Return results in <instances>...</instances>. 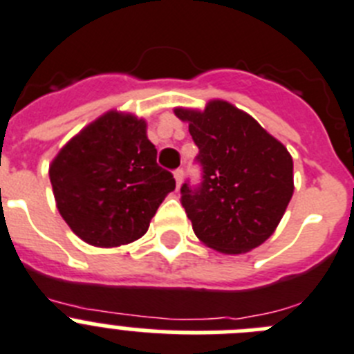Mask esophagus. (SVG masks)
<instances>
[{"instance_id":"obj_1","label":"esophagus","mask_w":354,"mask_h":354,"mask_svg":"<svg viewBox=\"0 0 354 354\" xmlns=\"http://www.w3.org/2000/svg\"><path fill=\"white\" fill-rule=\"evenodd\" d=\"M183 176H185L183 169H176V171H174V180H176V187H178V189H180L181 183H183Z\"/></svg>"}]
</instances>
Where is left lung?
<instances>
[{"label":"left lung","instance_id":"left-lung-1","mask_svg":"<svg viewBox=\"0 0 354 354\" xmlns=\"http://www.w3.org/2000/svg\"><path fill=\"white\" fill-rule=\"evenodd\" d=\"M199 148V187H181V205L196 236L224 254L268 240L292 197V158L252 116L224 100L205 111L176 107Z\"/></svg>","mask_w":354,"mask_h":354}]
</instances>
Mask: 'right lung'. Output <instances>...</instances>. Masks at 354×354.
<instances>
[{
    "label": "right lung",
    "mask_w": 354,
    "mask_h": 354,
    "mask_svg": "<svg viewBox=\"0 0 354 354\" xmlns=\"http://www.w3.org/2000/svg\"><path fill=\"white\" fill-rule=\"evenodd\" d=\"M63 221L86 243L120 247L148 231L176 187L157 164L146 122L109 111L70 139L49 167Z\"/></svg>",
    "instance_id": "1"
}]
</instances>
